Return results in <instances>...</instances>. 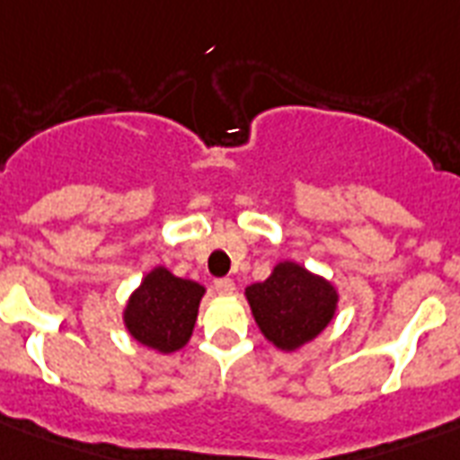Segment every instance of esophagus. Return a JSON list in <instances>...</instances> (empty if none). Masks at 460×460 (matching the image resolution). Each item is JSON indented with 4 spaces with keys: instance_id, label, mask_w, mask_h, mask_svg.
Wrapping results in <instances>:
<instances>
[{
    "instance_id": "obj_1",
    "label": "esophagus",
    "mask_w": 460,
    "mask_h": 460,
    "mask_svg": "<svg viewBox=\"0 0 460 460\" xmlns=\"http://www.w3.org/2000/svg\"><path fill=\"white\" fill-rule=\"evenodd\" d=\"M215 288H217V294H222V296L234 294V279H229V277L215 279Z\"/></svg>"
}]
</instances>
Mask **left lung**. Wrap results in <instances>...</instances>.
<instances>
[{
	"mask_svg": "<svg viewBox=\"0 0 460 460\" xmlns=\"http://www.w3.org/2000/svg\"><path fill=\"white\" fill-rule=\"evenodd\" d=\"M262 334L284 350L298 349L334 317L336 291L296 262H281L262 284L245 288Z\"/></svg>",
	"mask_w": 460,
	"mask_h": 460,
	"instance_id": "1",
	"label": "left lung"
}]
</instances>
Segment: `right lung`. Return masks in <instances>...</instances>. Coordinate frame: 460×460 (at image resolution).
I'll return each mask as SVG.
<instances>
[{"label": "right lung", "instance_id": "1", "mask_svg": "<svg viewBox=\"0 0 460 460\" xmlns=\"http://www.w3.org/2000/svg\"><path fill=\"white\" fill-rule=\"evenodd\" d=\"M202 294L205 288L200 284L179 279L164 267H157L126 305V327L150 349L162 353L179 350L193 334Z\"/></svg>", "mask_w": 460, "mask_h": 460}]
</instances>
